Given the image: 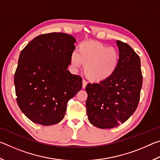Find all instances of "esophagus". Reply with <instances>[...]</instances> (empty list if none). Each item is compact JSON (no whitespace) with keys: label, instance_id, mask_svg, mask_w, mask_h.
<instances>
[{"label":"esophagus","instance_id":"1","mask_svg":"<svg viewBox=\"0 0 160 160\" xmlns=\"http://www.w3.org/2000/svg\"><path fill=\"white\" fill-rule=\"evenodd\" d=\"M86 85H87V82H86V81H85V80H82V88H83V89L85 88Z\"/></svg>","mask_w":160,"mask_h":160}]
</instances>
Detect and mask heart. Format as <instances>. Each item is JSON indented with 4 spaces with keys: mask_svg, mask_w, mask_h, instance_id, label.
<instances>
[{
    "mask_svg": "<svg viewBox=\"0 0 160 160\" xmlns=\"http://www.w3.org/2000/svg\"><path fill=\"white\" fill-rule=\"evenodd\" d=\"M119 53L99 42H84L78 46V52L70 56V63L75 68L81 64L89 80L100 82L109 79L114 73L119 62Z\"/></svg>",
    "mask_w": 160,
    "mask_h": 160,
    "instance_id": "heart-1",
    "label": "heart"
}]
</instances>
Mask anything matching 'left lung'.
Returning a JSON list of instances; mask_svg holds the SVG:
<instances>
[{"instance_id": "left-lung-1", "label": "left lung", "mask_w": 160, "mask_h": 160, "mask_svg": "<svg viewBox=\"0 0 160 160\" xmlns=\"http://www.w3.org/2000/svg\"><path fill=\"white\" fill-rule=\"evenodd\" d=\"M116 44L120 58L114 73L85 88L88 120L102 129L114 128L131 117L138 105L142 85L139 56L126 43L118 40Z\"/></svg>"}]
</instances>
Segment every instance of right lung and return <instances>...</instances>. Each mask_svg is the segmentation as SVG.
<instances>
[{
	"mask_svg": "<svg viewBox=\"0 0 160 160\" xmlns=\"http://www.w3.org/2000/svg\"><path fill=\"white\" fill-rule=\"evenodd\" d=\"M75 42L71 35L52 32L39 35L22 50L14 77L16 99L32 122H60L68 102L82 88V78L67 69Z\"/></svg>",
	"mask_w": 160,
	"mask_h": 160,
	"instance_id": "1",
	"label": "right lung"
}]
</instances>
